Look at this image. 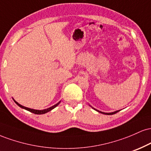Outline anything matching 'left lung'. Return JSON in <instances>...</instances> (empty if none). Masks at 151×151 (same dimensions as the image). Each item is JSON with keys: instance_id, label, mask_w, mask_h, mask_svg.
Wrapping results in <instances>:
<instances>
[{"instance_id": "8db88e82", "label": "left lung", "mask_w": 151, "mask_h": 151, "mask_svg": "<svg viewBox=\"0 0 151 151\" xmlns=\"http://www.w3.org/2000/svg\"><path fill=\"white\" fill-rule=\"evenodd\" d=\"M95 110H96V111H98V112H99V113H101V114H106V115H113V114H116L117 112H119V111H116L112 112V113H104V112H101V111H99L96 110V109H95Z\"/></svg>"}]
</instances>
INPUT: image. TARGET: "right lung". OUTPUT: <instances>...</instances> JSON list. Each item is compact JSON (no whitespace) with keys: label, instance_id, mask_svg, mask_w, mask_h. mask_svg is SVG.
<instances>
[{"label":"right lung","instance_id":"right-lung-1","mask_svg":"<svg viewBox=\"0 0 151 151\" xmlns=\"http://www.w3.org/2000/svg\"><path fill=\"white\" fill-rule=\"evenodd\" d=\"M14 101L15 102V104H16L17 105H18L19 106H20V107H21L22 109H25V110H27V111H29L32 112V113H33V114H45V113H47L48 111H50L52 110L53 109H55V107H56L57 106H58L59 104L60 103V102H59V103L57 104L54 105V106H52L50 107V108H48V109H44V110H35V109H29V108H27V107H25V106H23L20 105V104H18V102H16V101Z\"/></svg>","mask_w":151,"mask_h":151}]
</instances>
